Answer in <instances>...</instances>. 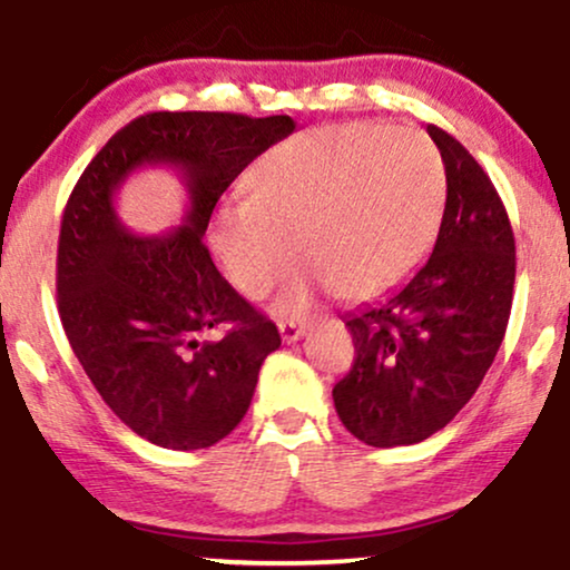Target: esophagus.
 Returning a JSON list of instances; mask_svg holds the SVG:
<instances>
[{
    "label": "esophagus",
    "instance_id": "esophagus-1",
    "mask_svg": "<svg viewBox=\"0 0 570 570\" xmlns=\"http://www.w3.org/2000/svg\"><path fill=\"white\" fill-rule=\"evenodd\" d=\"M278 332H281V340H284V343H294V340H299L305 335V324L278 322Z\"/></svg>",
    "mask_w": 570,
    "mask_h": 570
}]
</instances>
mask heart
<instances>
[{"label":"heart","instance_id":"b5f03b06","mask_svg":"<svg viewBox=\"0 0 570 570\" xmlns=\"http://www.w3.org/2000/svg\"><path fill=\"white\" fill-rule=\"evenodd\" d=\"M444 168L426 136L372 122L316 128L278 144L246 181V203L219 208L212 248L244 297H263L294 263L278 311L318 292L364 303L391 292L440 230Z\"/></svg>","mask_w":570,"mask_h":570}]
</instances>
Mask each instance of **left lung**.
Listing matches in <instances>:
<instances>
[{
	"mask_svg": "<svg viewBox=\"0 0 570 570\" xmlns=\"http://www.w3.org/2000/svg\"><path fill=\"white\" fill-rule=\"evenodd\" d=\"M448 200L431 257L381 303L345 318L356 358L332 389L343 426L372 448L429 440L474 396L501 348L514 292V235L490 176L429 126Z\"/></svg>",
	"mask_w": 570,
	"mask_h": 570,
	"instance_id": "8db88e82",
	"label": "left lung"
}]
</instances>
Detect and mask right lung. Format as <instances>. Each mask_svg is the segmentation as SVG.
I'll list each match as a JSON object with an SVG mask.
<instances>
[{
	"label": "right lung",
	"instance_id": "right-lung-1",
	"mask_svg": "<svg viewBox=\"0 0 570 570\" xmlns=\"http://www.w3.org/2000/svg\"><path fill=\"white\" fill-rule=\"evenodd\" d=\"M294 130L289 115L149 112L104 144L71 189L58 238V313L109 410L158 448L203 450L244 421L276 324L222 278L203 246L235 176ZM147 165L183 176L188 212L160 236L130 234L114 195ZM227 325L222 338L207 332Z\"/></svg>",
	"mask_w": 570,
	"mask_h": 570
}]
</instances>
